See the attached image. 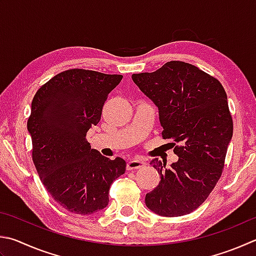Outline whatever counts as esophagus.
Returning a JSON list of instances; mask_svg holds the SVG:
<instances>
[{
    "instance_id": "34e87169",
    "label": "esophagus",
    "mask_w": 256,
    "mask_h": 256,
    "mask_svg": "<svg viewBox=\"0 0 256 256\" xmlns=\"http://www.w3.org/2000/svg\"><path fill=\"white\" fill-rule=\"evenodd\" d=\"M146 166V164L143 160L132 159L128 162L126 168H128V170H136V169L143 168V166Z\"/></svg>"
}]
</instances>
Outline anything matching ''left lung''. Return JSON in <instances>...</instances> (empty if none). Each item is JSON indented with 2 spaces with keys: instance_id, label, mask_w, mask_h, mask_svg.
Wrapping results in <instances>:
<instances>
[{
  "instance_id": "obj_1",
  "label": "left lung",
  "mask_w": 256,
  "mask_h": 256,
  "mask_svg": "<svg viewBox=\"0 0 256 256\" xmlns=\"http://www.w3.org/2000/svg\"><path fill=\"white\" fill-rule=\"evenodd\" d=\"M132 80L159 110L162 136L178 146V161L150 164L159 184L146 194V205L156 215H187L206 200L220 178L233 120L227 95L216 78L184 62H169Z\"/></svg>"
}]
</instances>
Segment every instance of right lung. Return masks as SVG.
<instances>
[{
    "label": "right lung",
    "mask_w": 256,
    "mask_h": 256,
    "mask_svg": "<svg viewBox=\"0 0 256 256\" xmlns=\"http://www.w3.org/2000/svg\"><path fill=\"white\" fill-rule=\"evenodd\" d=\"M122 78L70 69L41 86L32 100L28 132L36 169L54 200L72 212L92 215L104 209L110 184L125 172L122 158L110 160L86 141Z\"/></svg>",
    "instance_id": "obj_1"
}]
</instances>
